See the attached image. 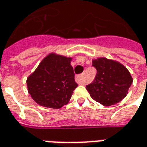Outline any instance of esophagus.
I'll return each mask as SVG.
<instances>
[{
	"label": "esophagus",
	"instance_id": "1",
	"mask_svg": "<svg viewBox=\"0 0 147 147\" xmlns=\"http://www.w3.org/2000/svg\"><path fill=\"white\" fill-rule=\"evenodd\" d=\"M76 82L78 84H80V85H84V76H77L76 77Z\"/></svg>",
	"mask_w": 147,
	"mask_h": 147
}]
</instances>
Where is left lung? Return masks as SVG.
<instances>
[{
  "label": "left lung",
  "instance_id": "1",
  "mask_svg": "<svg viewBox=\"0 0 147 147\" xmlns=\"http://www.w3.org/2000/svg\"><path fill=\"white\" fill-rule=\"evenodd\" d=\"M92 65L97 74L93 83L86 87L91 98L109 107L127 96L133 78L123 64L115 59L98 57L92 59Z\"/></svg>",
  "mask_w": 147,
  "mask_h": 147
}]
</instances>
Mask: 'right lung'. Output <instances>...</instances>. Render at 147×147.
<instances>
[{
    "instance_id": "obj_1",
    "label": "right lung",
    "mask_w": 147,
    "mask_h": 147,
    "mask_svg": "<svg viewBox=\"0 0 147 147\" xmlns=\"http://www.w3.org/2000/svg\"><path fill=\"white\" fill-rule=\"evenodd\" d=\"M71 57L51 52L27 78L28 92L37 104L59 109L68 103L78 84Z\"/></svg>"
}]
</instances>
